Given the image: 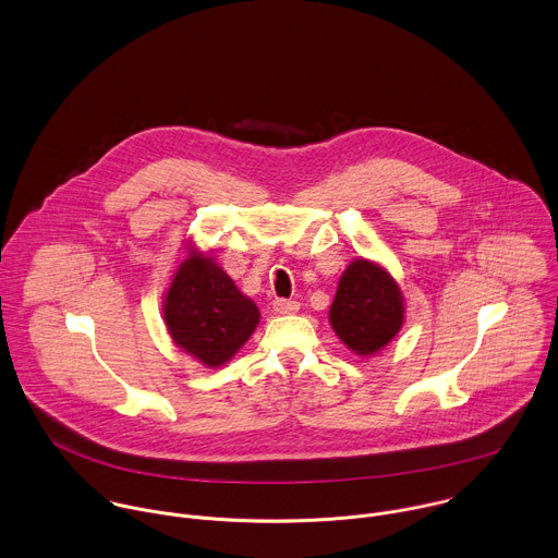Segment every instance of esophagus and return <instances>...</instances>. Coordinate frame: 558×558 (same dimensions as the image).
<instances>
[{"mask_svg": "<svg viewBox=\"0 0 558 558\" xmlns=\"http://www.w3.org/2000/svg\"><path fill=\"white\" fill-rule=\"evenodd\" d=\"M274 311H276L278 315H291V313H298V311H300V302L278 298V300H274Z\"/></svg>", "mask_w": 558, "mask_h": 558, "instance_id": "obj_1", "label": "esophagus"}]
</instances>
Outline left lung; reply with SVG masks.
Masks as SVG:
<instances>
[{
    "mask_svg": "<svg viewBox=\"0 0 558 558\" xmlns=\"http://www.w3.org/2000/svg\"><path fill=\"white\" fill-rule=\"evenodd\" d=\"M402 322V293L389 271L365 258L350 263L330 306L337 337L356 354L372 356L400 332Z\"/></svg>",
    "mask_w": 558,
    "mask_h": 558,
    "instance_id": "1",
    "label": "left lung"
}]
</instances>
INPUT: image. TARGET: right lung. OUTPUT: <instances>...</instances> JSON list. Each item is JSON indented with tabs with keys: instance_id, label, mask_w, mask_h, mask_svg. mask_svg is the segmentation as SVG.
<instances>
[{
	"instance_id": "right-lung-1",
	"label": "right lung",
	"mask_w": 558,
	"mask_h": 558,
	"mask_svg": "<svg viewBox=\"0 0 558 558\" xmlns=\"http://www.w3.org/2000/svg\"><path fill=\"white\" fill-rule=\"evenodd\" d=\"M165 324L178 348L208 367L230 361L256 330L260 313L210 258L191 252L165 295Z\"/></svg>"
}]
</instances>
